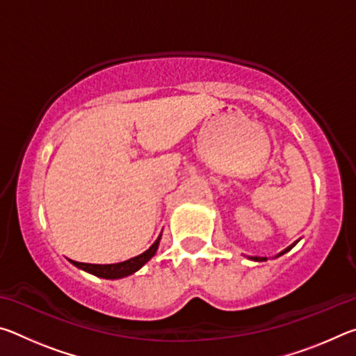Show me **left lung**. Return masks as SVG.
Masks as SVG:
<instances>
[{
  "mask_svg": "<svg viewBox=\"0 0 356 356\" xmlns=\"http://www.w3.org/2000/svg\"><path fill=\"white\" fill-rule=\"evenodd\" d=\"M300 242V238L297 240V242H293L291 246H287V248L286 250H282L281 252H278V254H276L275 257H280V256H282V254H286V252L287 251H291L292 248H293V246L295 245H297ZM246 257H248V259H251V261H254V262H265V261H267V257H261V256H246Z\"/></svg>",
  "mask_w": 356,
  "mask_h": 356,
  "instance_id": "obj_1",
  "label": "left lung"
}]
</instances>
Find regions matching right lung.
<instances>
[{
    "label": "right lung",
    "mask_w": 356,
    "mask_h": 356,
    "mask_svg": "<svg viewBox=\"0 0 356 356\" xmlns=\"http://www.w3.org/2000/svg\"><path fill=\"white\" fill-rule=\"evenodd\" d=\"M160 240H161V234L159 236V238L155 240V242L150 245V248L146 250L144 252H141L140 256H135L131 259H127V261L124 262H118V264H84V262H76V261H70V264H74L76 268L84 270V272L91 273L94 276H99V278H104V280H120V278H125V276H130L136 273L138 270H140L144 264H147L150 259L155 256L156 250H159V245H160Z\"/></svg>",
    "instance_id": "add662e5"
}]
</instances>
